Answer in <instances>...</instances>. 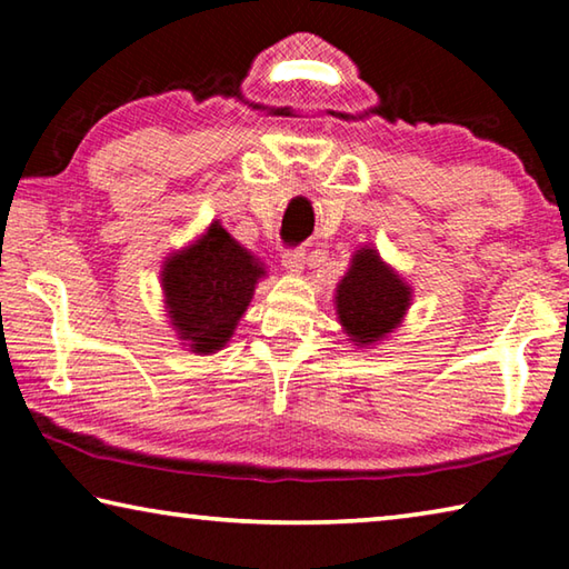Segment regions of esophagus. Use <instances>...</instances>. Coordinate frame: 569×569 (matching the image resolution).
Masks as SVG:
<instances>
[{
  "instance_id": "34e87169",
  "label": "esophagus",
  "mask_w": 569,
  "mask_h": 569,
  "mask_svg": "<svg viewBox=\"0 0 569 569\" xmlns=\"http://www.w3.org/2000/svg\"><path fill=\"white\" fill-rule=\"evenodd\" d=\"M306 263V250L303 248H288L283 250V266L288 271H301Z\"/></svg>"
}]
</instances>
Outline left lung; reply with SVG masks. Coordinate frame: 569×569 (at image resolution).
<instances>
[{
	"mask_svg": "<svg viewBox=\"0 0 569 569\" xmlns=\"http://www.w3.org/2000/svg\"><path fill=\"white\" fill-rule=\"evenodd\" d=\"M409 298V286L381 261L377 250L363 248L339 283L336 311L356 346L373 343L397 329Z\"/></svg>",
	"mask_w": 569,
	"mask_h": 569,
	"instance_id": "left-lung-1",
	"label": "left lung"
}]
</instances>
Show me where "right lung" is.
I'll return each mask as SVG.
<instances>
[{
	"label": "right lung",
	"instance_id": "obj_1",
	"mask_svg": "<svg viewBox=\"0 0 569 569\" xmlns=\"http://www.w3.org/2000/svg\"><path fill=\"white\" fill-rule=\"evenodd\" d=\"M263 273L258 258L218 223L198 243L170 256L162 268V291L180 339L198 353L226 346Z\"/></svg>",
	"mask_w": 569,
	"mask_h": 569
}]
</instances>
